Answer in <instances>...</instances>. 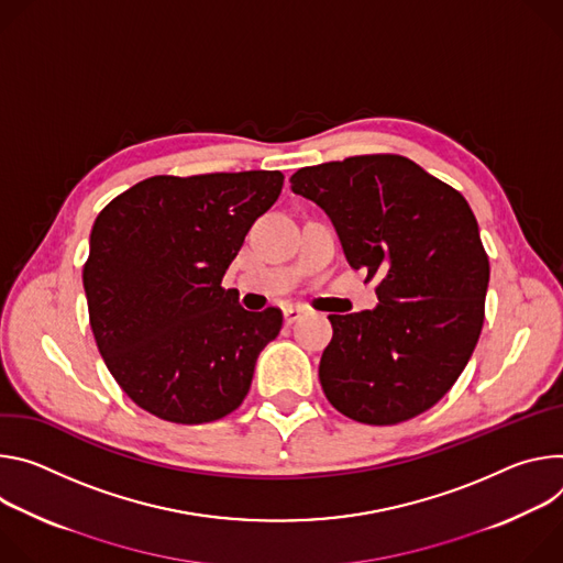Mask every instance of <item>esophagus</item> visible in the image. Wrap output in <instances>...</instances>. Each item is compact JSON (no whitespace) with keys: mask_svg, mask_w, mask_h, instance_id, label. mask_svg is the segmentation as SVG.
<instances>
[{"mask_svg":"<svg viewBox=\"0 0 563 563\" xmlns=\"http://www.w3.org/2000/svg\"><path fill=\"white\" fill-rule=\"evenodd\" d=\"M303 316V308L301 306H288V308H284V322L290 327L292 322H297L299 318Z\"/></svg>","mask_w":563,"mask_h":563,"instance_id":"1","label":"esophagus"}]
</instances>
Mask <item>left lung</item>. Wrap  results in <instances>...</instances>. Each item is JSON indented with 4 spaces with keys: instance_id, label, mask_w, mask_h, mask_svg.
Listing matches in <instances>:
<instances>
[{
    "instance_id": "left-lung-1",
    "label": "left lung",
    "mask_w": 563,
    "mask_h": 563,
    "mask_svg": "<svg viewBox=\"0 0 563 563\" xmlns=\"http://www.w3.org/2000/svg\"><path fill=\"white\" fill-rule=\"evenodd\" d=\"M290 190L329 214L351 268L378 279L376 308L329 316V402L364 424L427 411L459 380L485 320L489 262L472 208L398 154L301 167Z\"/></svg>"
}]
</instances>
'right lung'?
Returning a JSON list of instances; mask_svg holds the SVG:
<instances>
[{
	"instance_id": "right-lung-1",
	"label": "right lung",
	"mask_w": 563,
	"mask_h": 563,
	"mask_svg": "<svg viewBox=\"0 0 563 563\" xmlns=\"http://www.w3.org/2000/svg\"><path fill=\"white\" fill-rule=\"evenodd\" d=\"M282 172L152 176L96 219L82 271L111 376L141 409L180 424L232 413L282 310L250 313L221 279L277 201Z\"/></svg>"
}]
</instances>
